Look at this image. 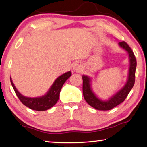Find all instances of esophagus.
Segmentation results:
<instances>
[{
  "label": "esophagus",
  "mask_w": 147,
  "mask_h": 147,
  "mask_svg": "<svg viewBox=\"0 0 147 147\" xmlns=\"http://www.w3.org/2000/svg\"><path fill=\"white\" fill-rule=\"evenodd\" d=\"M82 63L80 61H76V63L74 64L73 69L74 71H80L82 70Z\"/></svg>",
  "instance_id": "esophagus-1"
}]
</instances>
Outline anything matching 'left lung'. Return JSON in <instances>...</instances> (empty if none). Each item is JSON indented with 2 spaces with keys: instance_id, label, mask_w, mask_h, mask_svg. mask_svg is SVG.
<instances>
[{
  "instance_id": "left-lung-1",
  "label": "left lung",
  "mask_w": 147,
  "mask_h": 147,
  "mask_svg": "<svg viewBox=\"0 0 147 147\" xmlns=\"http://www.w3.org/2000/svg\"><path fill=\"white\" fill-rule=\"evenodd\" d=\"M119 46L127 53L129 58V69L127 80L121 89L107 100H103L96 95L92 89V78L88 75H82L83 94L89 105L98 110H109L125 100L135 83L136 58L130 47L125 42H119Z\"/></svg>"
}]
</instances>
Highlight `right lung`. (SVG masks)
Here are the masks:
<instances>
[{"instance_id":"obj_1","label":"right lung","mask_w":147,"mask_h":147,"mask_svg":"<svg viewBox=\"0 0 147 147\" xmlns=\"http://www.w3.org/2000/svg\"><path fill=\"white\" fill-rule=\"evenodd\" d=\"M71 72L68 71L58 77L49 88L48 91L44 95L38 97H28L23 95L17 89L11 77L10 81L17 96L24 106L33 110L45 111L52 108L58 102L62 86L67 80L71 76Z\"/></svg>"}]
</instances>
